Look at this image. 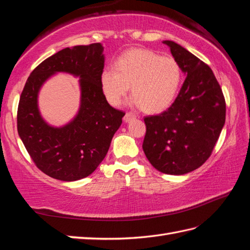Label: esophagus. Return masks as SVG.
I'll list each match as a JSON object with an SVG mask.
<instances>
[{
    "mask_svg": "<svg viewBox=\"0 0 250 250\" xmlns=\"http://www.w3.org/2000/svg\"><path fill=\"white\" fill-rule=\"evenodd\" d=\"M136 118L135 114L132 113H126L125 116H124V122H126V123H128V122H130L131 120H134Z\"/></svg>",
    "mask_w": 250,
    "mask_h": 250,
    "instance_id": "obj_1",
    "label": "esophagus"
}]
</instances>
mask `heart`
Here are the masks:
<instances>
[{
    "mask_svg": "<svg viewBox=\"0 0 250 250\" xmlns=\"http://www.w3.org/2000/svg\"><path fill=\"white\" fill-rule=\"evenodd\" d=\"M182 82L176 60L148 49H132L116 60L115 69L106 67L101 86L111 106H119L129 91L130 103L148 113H158L173 103Z\"/></svg>",
    "mask_w": 250,
    "mask_h": 250,
    "instance_id": "heart-1",
    "label": "heart"
}]
</instances>
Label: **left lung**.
<instances>
[{
    "mask_svg": "<svg viewBox=\"0 0 250 250\" xmlns=\"http://www.w3.org/2000/svg\"><path fill=\"white\" fill-rule=\"evenodd\" d=\"M186 75L168 110L144 118L143 152L155 169L182 175L198 169L213 152L226 121V102L212 69L172 41H164Z\"/></svg>",
    "mask_w": 250,
    "mask_h": 250,
    "instance_id": "obj_1",
    "label": "left lung"
}]
</instances>
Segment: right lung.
I'll list each match as a JSON object with an SVG mask.
<instances>
[{
	"instance_id": "obj_1",
	"label": "right lung",
	"mask_w": 250,
	"mask_h": 250,
	"mask_svg": "<svg viewBox=\"0 0 250 250\" xmlns=\"http://www.w3.org/2000/svg\"><path fill=\"white\" fill-rule=\"evenodd\" d=\"M104 55L101 42L65 48L32 71L21 93L17 127L37 168L60 181H78L92 174L106 157L122 124L123 111L108 104L101 86ZM58 72L80 77L81 107L67 125L57 127L43 120L38 94Z\"/></svg>"
}]
</instances>
